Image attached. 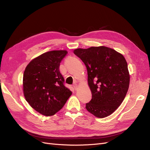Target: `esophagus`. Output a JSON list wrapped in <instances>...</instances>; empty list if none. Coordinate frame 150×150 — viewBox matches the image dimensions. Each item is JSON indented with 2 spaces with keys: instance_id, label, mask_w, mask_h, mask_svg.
<instances>
[{
  "instance_id": "obj_1",
  "label": "esophagus",
  "mask_w": 150,
  "mask_h": 150,
  "mask_svg": "<svg viewBox=\"0 0 150 150\" xmlns=\"http://www.w3.org/2000/svg\"><path fill=\"white\" fill-rule=\"evenodd\" d=\"M73 87H74V89L76 90V89H77V87H78V85H77L76 83H74V84H73Z\"/></svg>"
}]
</instances>
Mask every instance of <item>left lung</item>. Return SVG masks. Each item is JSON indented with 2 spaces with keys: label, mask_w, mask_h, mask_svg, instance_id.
<instances>
[{
  "label": "left lung",
  "mask_w": 150,
  "mask_h": 150,
  "mask_svg": "<svg viewBox=\"0 0 150 150\" xmlns=\"http://www.w3.org/2000/svg\"><path fill=\"white\" fill-rule=\"evenodd\" d=\"M74 53L87 68L92 99L86 104V110L100 118L111 115L123 101L129 88L124 56L105 46L76 49Z\"/></svg>",
  "instance_id": "1"
}]
</instances>
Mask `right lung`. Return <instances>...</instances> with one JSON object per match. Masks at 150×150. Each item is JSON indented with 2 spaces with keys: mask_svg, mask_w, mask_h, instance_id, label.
Segmentation results:
<instances>
[{
  "mask_svg": "<svg viewBox=\"0 0 150 150\" xmlns=\"http://www.w3.org/2000/svg\"><path fill=\"white\" fill-rule=\"evenodd\" d=\"M67 53L66 51L45 52L31 61L24 72L25 100L44 116L55 115L72 94L65 86L64 79L59 71L60 62Z\"/></svg>",
  "mask_w": 150,
  "mask_h": 150,
  "instance_id": "right-lung-1",
  "label": "right lung"
}]
</instances>
